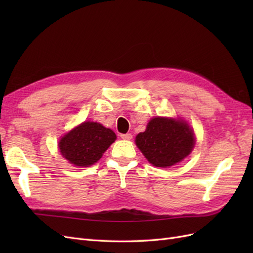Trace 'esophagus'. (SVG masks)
Instances as JSON below:
<instances>
[{
  "label": "esophagus",
  "instance_id": "esophagus-1",
  "mask_svg": "<svg viewBox=\"0 0 253 253\" xmlns=\"http://www.w3.org/2000/svg\"><path fill=\"white\" fill-rule=\"evenodd\" d=\"M120 137H121L122 139H125V140H131L133 138L132 134H129V133H127V134H121Z\"/></svg>",
  "mask_w": 253,
  "mask_h": 253
}]
</instances>
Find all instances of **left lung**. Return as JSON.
<instances>
[{"label":"left lung","mask_w":253,"mask_h":253,"mask_svg":"<svg viewBox=\"0 0 253 253\" xmlns=\"http://www.w3.org/2000/svg\"><path fill=\"white\" fill-rule=\"evenodd\" d=\"M136 145L148 162L168 168L182 162L195 145L194 131L180 118H152L145 131L135 139Z\"/></svg>","instance_id":"obj_1"}]
</instances>
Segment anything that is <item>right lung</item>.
Masks as SVG:
<instances>
[{
	"mask_svg": "<svg viewBox=\"0 0 253 253\" xmlns=\"http://www.w3.org/2000/svg\"><path fill=\"white\" fill-rule=\"evenodd\" d=\"M116 134L101 124L84 121L65 134L59 141V150L68 163L76 167H89L97 163L116 140Z\"/></svg>",
	"mask_w": 253,
	"mask_h": 253,
	"instance_id": "right-lung-1",
	"label": "right lung"
}]
</instances>
